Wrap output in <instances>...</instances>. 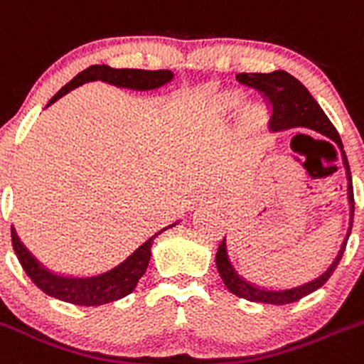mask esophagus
<instances>
[{
  "label": "esophagus",
  "instance_id": "1",
  "mask_svg": "<svg viewBox=\"0 0 364 364\" xmlns=\"http://www.w3.org/2000/svg\"><path fill=\"white\" fill-rule=\"evenodd\" d=\"M199 203H203V198H193V199H190V201H188V210H193V208H196V206L199 205Z\"/></svg>",
  "mask_w": 364,
  "mask_h": 364
}]
</instances>
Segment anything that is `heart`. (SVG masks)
<instances>
[{"label":"heart","mask_w":364,"mask_h":364,"mask_svg":"<svg viewBox=\"0 0 364 364\" xmlns=\"http://www.w3.org/2000/svg\"><path fill=\"white\" fill-rule=\"evenodd\" d=\"M217 104H219V109L223 113H235L240 105H242V97L239 93H235V91H224L217 98ZM240 125H242V131L246 136L259 134L260 129H262V113H260L259 107L247 105L242 113Z\"/></svg>","instance_id":"heart-1"}]
</instances>
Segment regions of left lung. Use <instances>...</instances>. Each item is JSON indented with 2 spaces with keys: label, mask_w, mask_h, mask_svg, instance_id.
<instances>
[{
  "label": "left lung",
  "mask_w": 364,
  "mask_h": 364,
  "mask_svg": "<svg viewBox=\"0 0 364 364\" xmlns=\"http://www.w3.org/2000/svg\"><path fill=\"white\" fill-rule=\"evenodd\" d=\"M237 80L240 84H244V86H250L259 91V93H262L264 98H267V102L273 105V114H271L269 120L271 131L278 132L294 127L312 129V131L331 138L338 145L339 151H341L343 166H345L346 181H348L346 196H348V206H350V220H348V230H346V235L343 239L341 247H339L336 259L332 260L331 266L320 277L312 278V280L296 285V287H289V289H266V287H259V285L251 284V282H247L246 278L237 273L232 260H230L226 239H223L219 250H217V271H219L220 278H223L224 285L228 287L230 293L237 294V296L244 298V300L260 301V304H293V301H298L300 298L314 293L316 289H320L321 285L331 278V274L334 273L339 260H341L343 251L346 247V240H348L352 232V223H354V190H352L350 166H348V159H346L345 151H343L341 138H339L338 131L332 125V122L323 113L320 104L312 98L307 87L300 80L294 79L293 75H289L284 70L271 71V73H239L237 75Z\"/></svg>",
  "instance_id": "left-lung-1"
}]
</instances>
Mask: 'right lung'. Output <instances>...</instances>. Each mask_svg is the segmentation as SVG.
Listing matches in <instances>:
<instances>
[{
	"instance_id": "obj_1",
	"label": "right lung",
	"mask_w": 364,
	"mask_h": 364,
	"mask_svg": "<svg viewBox=\"0 0 364 364\" xmlns=\"http://www.w3.org/2000/svg\"><path fill=\"white\" fill-rule=\"evenodd\" d=\"M174 79V73L171 70H129V68H111L107 64H95V66L86 68L80 71L77 77L70 80L64 87H60L59 93L48 102L53 104L57 98L64 97L70 93L75 87L82 86L86 82H93V80H102V82L113 84L117 87H127V90L136 91H149L158 90V87L165 86L166 82H171ZM179 223V220H178ZM178 223L168 224L158 233L149 237L138 250L132 251L124 262L114 266L113 269L104 271L100 274H93V277H66V274L53 273V271L46 269L39 260L30 253L25 247V244L19 240L18 233L12 228V246L21 267L25 273L28 274L30 280L39 287L43 293L48 296L57 298V300L68 301L73 305H84V307H95V305H104L117 301L120 298L127 296L134 291L140 278L144 277L147 271L149 260H151V247L152 242L158 235H161L165 230L172 228Z\"/></svg>"
}]
</instances>
